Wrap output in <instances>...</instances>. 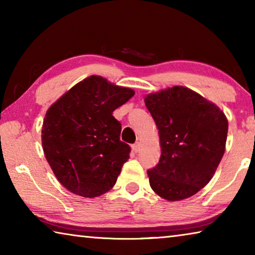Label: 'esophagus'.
<instances>
[{
    "instance_id": "1",
    "label": "esophagus",
    "mask_w": 255,
    "mask_h": 255,
    "mask_svg": "<svg viewBox=\"0 0 255 255\" xmlns=\"http://www.w3.org/2000/svg\"><path fill=\"white\" fill-rule=\"evenodd\" d=\"M131 148H132V152H135V153H137V152H139V148H140V144H139V143H136V144H133V145L131 146Z\"/></svg>"
}]
</instances>
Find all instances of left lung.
I'll return each instance as SVG.
<instances>
[{
	"label": "left lung",
	"mask_w": 255,
	"mask_h": 255,
	"mask_svg": "<svg viewBox=\"0 0 255 255\" xmlns=\"http://www.w3.org/2000/svg\"><path fill=\"white\" fill-rule=\"evenodd\" d=\"M145 105L158 128L161 157L149 184L169 201L187 199L209 182L225 152L228 122L214 103L183 86L148 94Z\"/></svg>",
	"instance_id": "left-lung-1"
}]
</instances>
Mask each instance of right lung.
<instances>
[{
	"label": "right lung",
	"instance_id": "1",
	"mask_svg": "<svg viewBox=\"0 0 255 255\" xmlns=\"http://www.w3.org/2000/svg\"><path fill=\"white\" fill-rule=\"evenodd\" d=\"M133 94L131 89L93 75L47 111L42 148L56 178L71 192L94 198L116 184L130 146L120 140L122 124L112 112Z\"/></svg>",
	"mask_w": 255,
	"mask_h": 255
}]
</instances>
